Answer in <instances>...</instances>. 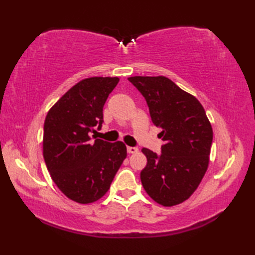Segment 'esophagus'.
<instances>
[{
	"mask_svg": "<svg viewBox=\"0 0 255 255\" xmlns=\"http://www.w3.org/2000/svg\"><path fill=\"white\" fill-rule=\"evenodd\" d=\"M128 153H136L138 152V148L137 147H127Z\"/></svg>",
	"mask_w": 255,
	"mask_h": 255,
	"instance_id": "obj_1",
	"label": "esophagus"
}]
</instances>
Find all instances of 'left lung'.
<instances>
[{"mask_svg": "<svg viewBox=\"0 0 255 255\" xmlns=\"http://www.w3.org/2000/svg\"><path fill=\"white\" fill-rule=\"evenodd\" d=\"M152 123L162 128L161 154L143 148L148 163L140 173L145 192L163 206L183 203L196 191L207 171L213 129L196 97L165 77H132Z\"/></svg>", "mask_w": 255, "mask_h": 255, "instance_id": "1", "label": "left lung"}]
</instances>
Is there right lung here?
<instances>
[{
  "label": "right lung",
  "instance_id": "obj_1",
  "mask_svg": "<svg viewBox=\"0 0 255 255\" xmlns=\"http://www.w3.org/2000/svg\"><path fill=\"white\" fill-rule=\"evenodd\" d=\"M118 78L80 81L48 112L44 159L52 181L70 199L90 204L104 196L127 156L122 141L91 138L103 124V107ZM95 140H93V139Z\"/></svg>",
  "mask_w": 255,
  "mask_h": 255
}]
</instances>
